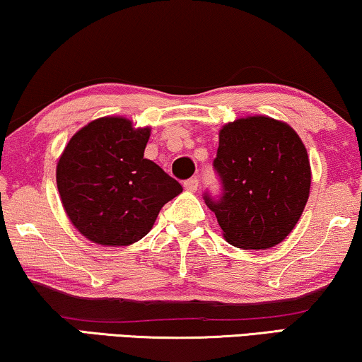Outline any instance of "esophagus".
<instances>
[{
  "label": "esophagus",
  "mask_w": 362,
  "mask_h": 362,
  "mask_svg": "<svg viewBox=\"0 0 362 362\" xmlns=\"http://www.w3.org/2000/svg\"><path fill=\"white\" fill-rule=\"evenodd\" d=\"M184 187H185V190L195 192L197 189H199V180H197L195 177L194 178H189V180L184 182Z\"/></svg>",
  "instance_id": "1"
}]
</instances>
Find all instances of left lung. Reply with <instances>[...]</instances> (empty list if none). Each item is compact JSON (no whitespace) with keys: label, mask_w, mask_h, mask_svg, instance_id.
Instances as JSON below:
<instances>
[{"label":"left lung","mask_w":362,"mask_h":362,"mask_svg":"<svg viewBox=\"0 0 362 362\" xmlns=\"http://www.w3.org/2000/svg\"><path fill=\"white\" fill-rule=\"evenodd\" d=\"M214 167L223 195L205 204L223 239L244 250L281 244L299 222L309 199L310 163L303 140L286 122L254 115L218 132Z\"/></svg>","instance_id":"8db88e82"}]
</instances>
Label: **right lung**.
Listing matches in <instances>:
<instances>
[{
	"mask_svg": "<svg viewBox=\"0 0 362 362\" xmlns=\"http://www.w3.org/2000/svg\"><path fill=\"white\" fill-rule=\"evenodd\" d=\"M150 127L102 117L71 136L57 163L63 209L76 230L98 245L123 247L153 227L182 185L144 158Z\"/></svg>",
	"mask_w": 362,
	"mask_h": 362,
	"instance_id": "add662e5",
	"label": "right lung"
}]
</instances>
